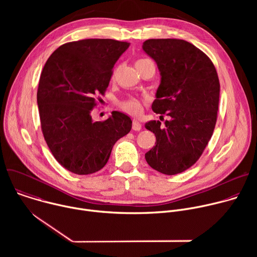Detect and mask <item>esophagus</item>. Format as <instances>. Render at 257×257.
I'll use <instances>...</instances> for the list:
<instances>
[{
  "mask_svg": "<svg viewBox=\"0 0 257 257\" xmlns=\"http://www.w3.org/2000/svg\"><path fill=\"white\" fill-rule=\"evenodd\" d=\"M141 127H142V125H141V123L138 120H133V123H132L133 130L139 131V130H141Z\"/></svg>",
  "mask_w": 257,
  "mask_h": 257,
  "instance_id": "obj_1",
  "label": "esophagus"
}]
</instances>
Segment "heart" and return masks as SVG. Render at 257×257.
Masks as SVG:
<instances>
[{"label": "heart", "mask_w": 257, "mask_h": 257, "mask_svg": "<svg viewBox=\"0 0 257 257\" xmlns=\"http://www.w3.org/2000/svg\"><path fill=\"white\" fill-rule=\"evenodd\" d=\"M143 60H145V59H143ZM143 60H139V61H143ZM123 107L125 108V111H127L128 113L136 115V114H139L141 112V102L138 99L132 98V99L126 101L123 104Z\"/></svg>", "instance_id": "b5f03b06"}]
</instances>
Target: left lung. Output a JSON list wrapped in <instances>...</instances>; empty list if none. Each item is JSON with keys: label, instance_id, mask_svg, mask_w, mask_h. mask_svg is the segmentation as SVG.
Listing matches in <instances>:
<instances>
[{"label": "left lung", "instance_id": "1", "mask_svg": "<svg viewBox=\"0 0 257 257\" xmlns=\"http://www.w3.org/2000/svg\"><path fill=\"white\" fill-rule=\"evenodd\" d=\"M142 50L158 65L161 82L153 111L170 117L149 121L156 145L145 160L156 171L176 175L200 158L212 135L218 108L219 81L209 58L194 45L176 39L148 40Z\"/></svg>", "mask_w": 257, "mask_h": 257}]
</instances>
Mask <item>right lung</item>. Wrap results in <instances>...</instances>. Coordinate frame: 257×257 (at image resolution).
I'll list each match as a JSON object with an SVG mask.
<instances>
[{"instance_id": "right-lung-1", "label": "right lung", "mask_w": 257, "mask_h": 257, "mask_svg": "<svg viewBox=\"0 0 257 257\" xmlns=\"http://www.w3.org/2000/svg\"><path fill=\"white\" fill-rule=\"evenodd\" d=\"M130 43L89 39L59 47L43 69L38 105L49 149L66 170L88 175L102 169L114 144L132 128L130 117L114 111L94 122L95 96L103 94L112 70Z\"/></svg>"}]
</instances>
